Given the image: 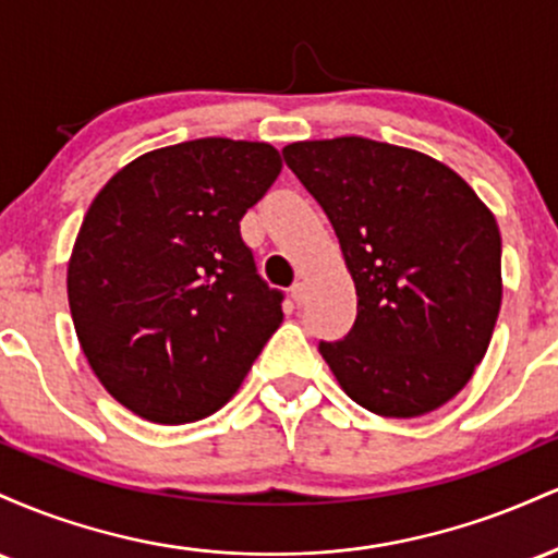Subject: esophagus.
Masks as SVG:
<instances>
[{"instance_id": "esophagus-1", "label": "esophagus", "mask_w": 558, "mask_h": 558, "mask_svg": "<svg viewBox=\"0 0 558 558\" xmlns=\"http://www.w3.org/2000/svg\"><path fill=\"white\" fill-rule=\"evenodd\" d=\"M291 299L296 301V304L301 306L306 301V283L304 280H296V283H293V288H291Z\"/></svg>"}]
</instances>
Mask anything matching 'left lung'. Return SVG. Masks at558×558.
Listing matches in <instances>:
<instances>
[{
  "label": "left lung",
  "instance_id": "1",
  "mask_svg": "<svg viewBox=\"0 0 558 558\" xmlns=\"http://www.w3.org/2000/svg\"><path fill=\"white\" fill-rule=\"evenodd\" d=\"M286 165L332 222L356 288L349 336L319 343L338 386L380 417L435 412L488 351L501 233L448 165L383 141H296Z\"/></svg>",
  "mask_w": 558,
  "mask_h": 558
}]
</instances>
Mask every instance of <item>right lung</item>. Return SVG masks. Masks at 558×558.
Instances as JSON below:
<instances>
[{
	"instance_id": "right-lung-1",
	"label": "right lung",
	"mask_w": 558,
	"mask_h": 558,
	"mask_svg": "<svg viewBox=\"0 0 558 558\" xmlns=\"http://www.w3.org/2000/svg\"><path fill=\"white\" fill-rule=\"evenodd\" d=\"M280 170L265 141L196 138L136 157L94 196L70 315L94 375L141 420L215 414L283 323L239 226Z\"/></svg>"
}]
</instances>
